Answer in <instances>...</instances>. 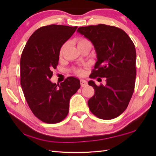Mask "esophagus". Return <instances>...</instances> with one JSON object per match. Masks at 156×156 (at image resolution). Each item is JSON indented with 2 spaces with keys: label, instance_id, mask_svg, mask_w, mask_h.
<instances>
[{
  "label": "esophagus",
  "instance_id": "obj_1",
  "mask_svg": "<svg viewBox=\"0 0 156 156\" xmlns=\"http://www.w3.org/2000/svg\"><path fill=\"white\" fill-rule=\"evenodd\" d=\"M80 85L81 87H85L87 85V82L85 80H80Z\"/></svg>",
  "mask_w": 156,
  "mask_h": 156
}]
</instances>
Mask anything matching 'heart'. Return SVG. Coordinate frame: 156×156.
<instances>
[{
    "label": "heart",
    "mask_w": 156,
    "mask_h": 156,
    "mask_svg": "<svg viewBox=\"0 0 156 156\" xmlns=\"http://www.w3.org/2000/svg\"><path fill=\"white\" fill-rule=\"evenodd\" d=\"M76 44H77L78 48L84 45V44H91V43L89 42V40H87V39H86L84 38H76ZM66 47H67V43L64 44L61 47V48H60V52H59L60 56H62L63 52H64V51L65 50ZM75 72L78 75H81V74H83V69H75Z\"/></svg>",
    "instance_id": "obj_1"
}]
</instances>
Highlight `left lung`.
Instances as JSON below:
<instances>
[{"label": "left lung", "mask_w": 156, "mask_h": 156, "mask_svg": "<svg viewBox=\"0 0 156 156\" xmlns=\"http://www.w3.org/2000/svg\"><path fill=\"white\" fill-rule=\"evenodd\" d=\"M77 31L91 42L97 55L90 78H106L105 85L88 82L95 90L88 100L89 109L100 119H113L125 112L133 93L135 45L125 31L113 26L90 25L79 27Z\"/></svg>", "instance_id": "1"}]
</instances>
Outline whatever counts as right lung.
<instances>
[{"instance_id": "right-lung-1", "label": "right lung", "mask_w": 156, "mask_h": 156, "mask_svg": "<svg viewBox=\"0 0 156 156\" xmlns=\"http://www.w3.org/2000/svg\"><path fill=\"white\" fill-rule=\"evenodd\" d=\"M78 27L50 25L32 34L20 58V85L31 112L44 122H61L69 113L71 97L80 87V80L69 77L60 84L52 83L60 49Z\"/></svg>"}]
</instances>
